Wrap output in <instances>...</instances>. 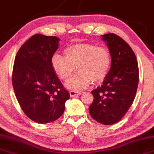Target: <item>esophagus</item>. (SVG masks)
<instances>
[{
    "label": "esophagus",
    "instance_id": "1",
    "mask_svg": "<svg viewBox=\"0 0 154 154\" xmlns=\"http://www.w3.org/2000/svg\"><path fill=\"white\" fill-rule=\"evenodd\" d=\"M69 94H70L71 97H75L77 96V95H80L81 94V92L80 91H74V90H71L69 91Z\"/></svg>",
    "mask_w": 154,
    "mask_h": 154
}]
</instances>
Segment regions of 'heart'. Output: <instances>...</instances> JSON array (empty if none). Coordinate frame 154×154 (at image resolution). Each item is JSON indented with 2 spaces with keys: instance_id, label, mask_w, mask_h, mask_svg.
Returning a JSON list of instances; mask_svg holds the SVG:
<instances>
[{
  "instance_id": "heart-1",
  "label": "heart",
  "mask_w": 154,
  "mask_h": 154,
  "mask_svg": "<svg viewBox=\"0 0 154 154\" xmlns=\"http://www.w3.org/2000/svg\"><path fill=\"white\" fill-rule=\"evenodd\" d=\"M65 56L54 54L51 64L59 78L66 80L77 66V74L66 82L67 88L81 90L86 88L91 82H99L104 80L110 70L111 57L106 47L91 43H76L63 50Z\"/></svg>"
}]
</instances>
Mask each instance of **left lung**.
Instances as JSON below:
<instances>
[{"label":"left lung","mask_w":154,"mask_h":154,"mask_svg":"<svg viewBox=\"0 0 154 154\" xmlns=\"http://www.w3.org/2000/svg\"><path fill=\"white\" fill-rule=\"evenodd\" d=\"M111 53V66L103 85L91 91L94 100L89 113L97 122L113 125L121 120L131 106L139 82L137 57L131 46L120 37L103 35Z\"/></svg>","instance_id":"1"}]
</instances>
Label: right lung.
<instances>
[{"label": "right lung", "mask_w": 154, "mask_h": 154, "mask_svg": "<svg viewBox=\"0 0 154 154\" xmlns=\"http://www.w3.org/2000/svg\"><path fill=\"white\" fill-rule=\"evenodd\" d=\"M59 40L36 34L22 45L14 59L12 81L16 98L26 115L38 123L60 117L70 97L51 64Z\"/></svg>", "instance_id": "right-lung-1"}]
</instances>
